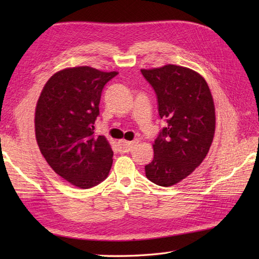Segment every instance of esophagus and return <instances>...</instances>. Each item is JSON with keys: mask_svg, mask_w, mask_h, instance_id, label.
<instances>
[{"mask_svg": "<svg viewBox=\"0 0 259 259\" xmlns=\"http://www.w3.org/2000/svg\"><path fill=\"white\" fill-rule=\"evenodd\" d=\"M137 145V140L134 141H120V150L121 152H129L131 151V149Z\"/></svg>", "mask_w": 259, "mask_h": 259, "instance_id": "1", "label": "esophagus"}]
</instances>
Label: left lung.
I'll list each match as a JSON object with an SVG mask.
<instances>
[{
	"instance_id": "1",
	"label": "left lung",
	"mask_w": 259,
	"mask_h": 259,
	"mask_svg": "<svg viewBox=\"0 0 259 259\" xmlns=\"http://www.w3.org/2000/svg\"><path fill=\"white\" fill-rule=\"evenodd\" d=\"M157 96L166 120L153 144L152 161L145 167L153 184L170 187L189 176L207 156L214 135V106L206 80L196 71L168 64L141 70Z\"/></svg>"
}]
</instances>
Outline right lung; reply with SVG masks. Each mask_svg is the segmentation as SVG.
Segmentation results:
<instances>
[{
  "label": "right lung",
  "mask_w": 259,
  "mask_h": 259,
  "mask_svg": "<svg viewBox=\"0 0 259 259\" xmlns=\"http://www.w3.org/2000/svg\"><path fill=\"white\" fill-rule=\"evenodd\" d=\"M118 72L90 67L59 71L48 80L35 109V137L47 162L71 185L88 189L108 177L113 151L95 134L104 85Z\"/></svg>",
  "instance_id": "1"
}]
</instances>
